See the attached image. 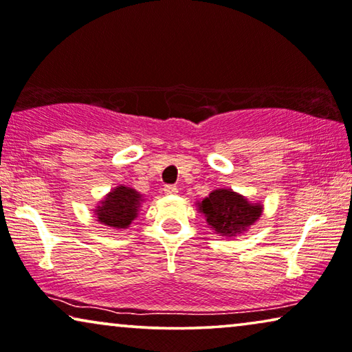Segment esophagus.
Masks as SVG:
<instances>
[{
    "mask_svg": "<svg viewBox=\"0 0 352 352\" xmlns=\"http://www.w3.org/2000/svg\"><path fill=\"white\" fill-rule=\"evenodd\" d=\"M163 192H165L166 195H175V194H177V187L168 184V186L163 187Z\"/></svg>",
    "mask_w": 352,
    "mask_h": 352,
    "instance_id": "1",
    "label": "esophagus"
}]
</instances>
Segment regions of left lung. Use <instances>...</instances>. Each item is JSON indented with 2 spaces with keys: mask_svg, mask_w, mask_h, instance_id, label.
I'll list each match as a JSON object with an SVG mask.
<instances>
[{
  "mask_svg": "<svg viewBox=\"0 0 352 352\" xmlns=\"http://www.w3.org/2000/svg\"><path fill=\"white\" fill-rule=\"evenodd\" d=\"M199 210L216 234L235 237L256 223L263 213V205L250 204L243 195L230 189H216L200 201Z\"/></svg>",
  "mask_w": 352,
  "mask_h": 352,
  "instance_id": "left-lung-1",
  "label": "left lung"
}]
</instances>
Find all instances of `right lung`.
<instances>
[{"mask_svg": "<svg viewBox=\"0 0 352 352\" xmlns=\"http://www.w3.org/2000/svg\"><path fill=\"white\" fill-rule=\"evenodd\" d=\"M142 195L131 187L118 186L107 194L96 208L98 221L113 229H126L138 216Z\"/></svg>", "mask_w": 352, "mask_h": 352, "instance_id": "right-lung-1", "label": "right lung"}]
</instances>
